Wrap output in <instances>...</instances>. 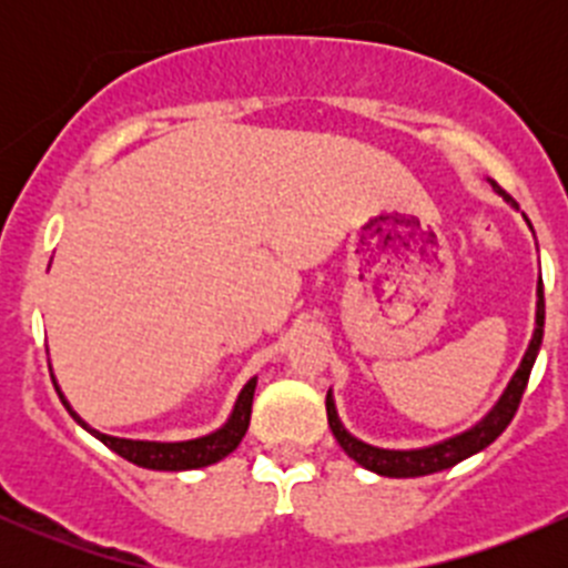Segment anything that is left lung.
Here are the masks:
<instances>
[{"instance_id": "1", "label": "left lung", "mask_w": 568, "mask_h": 568, "mask_svg": "<svg viewBox=\"0 0 568 568\" xmlns=\"http://www.w3.org/2000/svg\"><path fill=\"white\" fill-rule=\"evenodd\" d=\"M491 186H495L497 192H500L503 197L514 205V209H519L517 200H514L506 189L497 186L495 181H491ZM536 324H538L536 335H532L528 354H525L523 365H519V371L514 374L506 395H503L500 404H497L495 409H491L489 415H486L475 428L459 434V437L448 439V443L432 445V448H423V450H382V448H374V445H365V443H359V439H354L352 434L341 426V420H337L332 395H326V420H329V428H332V434H335L337 445H341V448L346 450L354 462L363 464L365 469L387 475V478H417V475L439 473V469L454 467V464L467 459V456L484 450L486 445H491L503 432H506V426L514 420V415H517L519 400H523V395H525V387H528L532 363H536V354H538V346H541V335H544V285H541V280H538Z\"/></svg>"}]
</instances>
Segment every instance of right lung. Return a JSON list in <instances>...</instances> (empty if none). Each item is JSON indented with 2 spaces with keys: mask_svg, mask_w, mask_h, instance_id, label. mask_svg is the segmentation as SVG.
Returning <instances> with one entry per match:
<instances>
[{
  "mask_svg": "<svg viewBox=\"0 0 568 568\" xmlns=\"http://www.w3.org/2000/svg\"><path fill=\"white\" fill-rule=\"evenodd\" d=\"M252 395H255V379L247 382L242 395L236 400V409H233L231 420L225 423V428L209 434V437L189 439V443H136V439H118L106 437V434L93 432V428L84 426L77 417V412L68 406V400H60L65 404V409L71 412V417H77L84 428H88L93 437H99L101 443L106 445L109 450H114L118 456H123L125 462L136 464V467L145 469H168V473H178V469H194V467H209V464L225 459L227 454L239 448L242 437L247 434L250 426V412H252Z\"/></svg>",
  "mask_w": 568,
  "mask_h": 568,
  "instance_id": "obj_1",
  "label": "right lung"
}]
</instances>
